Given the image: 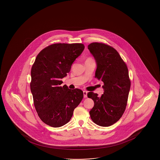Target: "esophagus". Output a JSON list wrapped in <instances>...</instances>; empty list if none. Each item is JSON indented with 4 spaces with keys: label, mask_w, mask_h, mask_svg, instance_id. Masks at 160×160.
<instances>
[{
    "label": "esophagus",
    "mask_w": 160,
    "mask_h": 160,
    "mask_svg": "<svg viewBox=\"0 0 160 160\" xmlns=\"http://www.w3.org/2000/svg\"><path fill=\"white\" fill-rule=\"evenodd\" d=\"M87 94H88V92L86 91H83V95H84V98H87V97H88Z\"/></svg>",
    "instance_id": "esophagus-1"
}]
</instances>
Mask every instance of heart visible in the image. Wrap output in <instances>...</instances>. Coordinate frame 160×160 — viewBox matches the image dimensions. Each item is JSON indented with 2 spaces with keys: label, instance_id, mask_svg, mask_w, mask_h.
<instances>
[{
  "label": "heart",
  "instance_id": "heart-1",
  "mask_svg": "<svg viewBox=\"0 0 160 160\" xmlns=\"http://www.w3.org/2000/svg\"><path fill=\"white\" fill-rule=\"evenodd\" d=\"M91 60H92V59H91V58H88V59H87V60L86 61Z\"/></svg>",
  "mask_w": 160,
  "mask_h": 160
}]
</instances>
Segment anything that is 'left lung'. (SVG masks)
Wrapping results in <instances>:
<instances>
[{
    "mask_svg": "<svg viewBox=\"0 0 160 160\" xmlns=\"http://www.w3.org/2000/svg\"><path fill=\"white\" fill-rule=\"evenodd\" d=\"M88 49L96 60L95 77L104 83L101 97L93 92L88 94L94 102L89 112L90 117L97 125L109 127L120 119L126 108L131 85L128 69L118 51L111 46L92 42Z\"/></svg>",
    "mask_w": 160,
    "mask_h": 160,
    "instance_id": "obj_1",
    "label": "left lung"
}]
</instances>
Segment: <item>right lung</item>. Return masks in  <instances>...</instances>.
<instances>
[{
	"label": "right lung",
	"instance_id": "obj_1",
	"mask_svg": "<svg viewBox=\"0 0 160 160\" xmlns=\"http://www.w3.org/2000/svg\"><path fill=\"white\" fill-rule=\"evenodd\" d=\"M84 48L79 43L52 44L36 58L31 68L30 90L37 114L47 125L54 128L65 125L83 99L82 90L60 85Z\"/></svg>",
	"mask_w": 160,
	"mask_h": 160
}]
</instances>
